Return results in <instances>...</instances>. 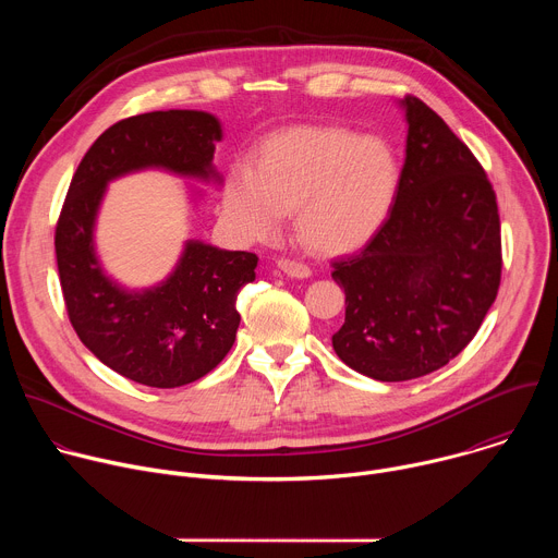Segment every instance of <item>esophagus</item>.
I'll list each match as a JSON object with an SVG mask.
<instances>
[{
  "label": "esophagus",
  "mask_w": 558,
  "mask_h": 558,
  "mask_svg": "<svg viewBox=\"0 0 558 558\" xmlns=\"http://www.w3.org/2000/svg\"><path fill=\"white\" fill-rule=\"evenodd\" d=\"M276 267L284 274V276H291V278H308L311 276V267L300 263V260H293V258H280L276 263Z\"/></svg>",
  "instance_id": "esophagus-1"
}]
</instances>
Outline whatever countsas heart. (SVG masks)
Listing matches in <instances>:
<instances>
[{
    "label": "heart",
    "mask_w": 558,
    "mask_h": 558,
    "mask_svg": "<svg viewBox=\"0 0 558 558\" xmlns=\"http://www.w3.org/2000/svg\"><path fill=\"white\" fill-rule=\"evenodd\" d=\"M400 166L390 145L333 125H298L271 134L254 170L225 183V214L250 241H269L295 209L302 243L347 254L379 231L392 207Z\"/></svg>",
    "instance_id": "heart-1"
}]
</instances>
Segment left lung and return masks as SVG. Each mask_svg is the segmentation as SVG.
Here are the masks:
<instances>
[{
	"instance_id": "8db88e82",
	"label": "left lung",
	"mask_w": 558,
	"mask_h": 558,
	"mask_svg": "<svg viewBox=\"0 0 558 558\" xmlns=\"http://www.w3.org/2000/svg\"><path fill=\"white\" fill-rule=\"evenodd\" d=\"M407 163L368 245L331 263L344 289L338 357L379 381L428 375L480 331L501 284V222L493 183L470 147L407 95Z\"/></svg>"
}]
</instances>
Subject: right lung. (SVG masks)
Listing matches in <instances>:
<instances>
[{
  "label": "right lung",
  "instance_id": "obj_1",
  "mask_svg": "<svg viewBox=\"0 0 558 558\" xmlns=\"http://www.w3.org/2000/svg\"><path fill=\"white\" fill-rule=\"evenodd\" d=\"M220 125L207 112H145L110 125L78 163L54 227V254L70 325L106 366L177 388L214 371L235 340V298L256 278L258 256L187 243L161 287L128 293L95 258L93 225L106 183L141 168L209 177Z\"/></svg>",
  "mask_w": 558,
  "mask_h": 558
}]
</instances>
